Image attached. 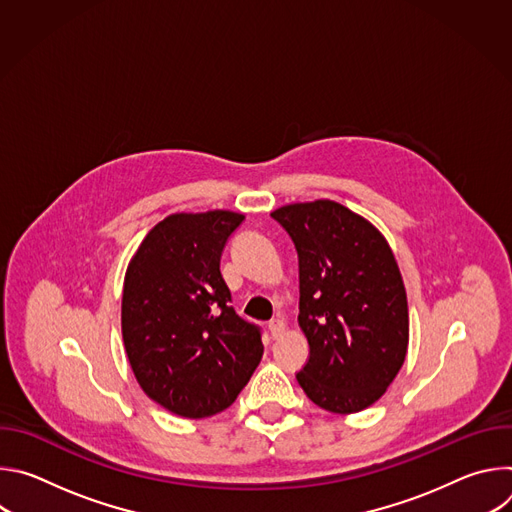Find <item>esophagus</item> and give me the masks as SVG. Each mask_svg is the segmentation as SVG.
I'll return each mask as SVG.
<instances>
[{"mask_svg":"<svg viewBox=\"0 0 512 512\" xmlns=\"http://www.w3.org/2000/svg\"><path fill=\"white\" fill-rule=\"evenodd\" d=\"M269 332H271V336H273V338H279V336L285 332V324H283V320L273 318V320L269 322Z\"/></svg>","mask_w":512,"mask_h":512,"instance_id":"1","label":"esophagus"}]
</instances>
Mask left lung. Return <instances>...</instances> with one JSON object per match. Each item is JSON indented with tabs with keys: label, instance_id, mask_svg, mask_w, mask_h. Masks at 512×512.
Wrapping results in <instances>:
<instances>
[{
	"label": "left lung",
	"instance_id": "8db88e82",
	"mask_svg": "<svg viewBox=\"0 0 512 512\" xmlns=\"http://www.w3.org/2000/svg\"><path fill=\"white\" fill-rule=\"evenodd\" d=\"M298 251L300 328L310 356L296 375L332 413H356L383 397L409 344L405 285L385 237L332 200L271 212Z\"/></svg>",
	"mask_w": 512,
	"mask_h": 512
}]
</instances>
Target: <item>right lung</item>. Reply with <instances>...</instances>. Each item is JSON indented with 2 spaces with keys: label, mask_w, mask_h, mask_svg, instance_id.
I'll list each match as a JSON object with an SVG mask.
<instances>
[{
  "label": "right lung",
  "mask_w": 512,
  "mask_h": 512,
  "mask_svg": "<svg viewBox=\"0 0 512 512\" xmlns=\"http://www.w3.org/2000/svg\"><path fill=\"white\" fill-rule=\"evenodd\" d=\"M243 221L229 210L170 214L125 273L121 330L133 375L180 417L225 411L263 356L261 328L235 312L221 275L225 245Z\"/></svg>",
  "instance_id": "add662e5"
}]
</instances>
